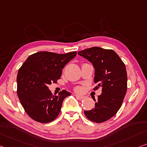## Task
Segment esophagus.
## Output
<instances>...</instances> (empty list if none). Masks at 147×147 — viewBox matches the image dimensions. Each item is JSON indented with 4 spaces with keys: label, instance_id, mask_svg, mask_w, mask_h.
I'll list each match as a JSON object with an SVG mask.
<instances>
[{
    "label": "esophagus",
    "instance_id": "obj_1",
    "mask_svg": "<svg viewBox=\"0 0 147 147\" xmlns=\"http://www.w3.org/2000/svg\"><path fill=\"white\" fill-rule=\"evenodd\" d=\"M75 96H76V97L77 98H78V99H80V100L84 99V98H85L84 96H80V95H77V94H76Z\"/></svg>",
    "mask_w": 147,
    "mask_h": 147
}]
</instances>
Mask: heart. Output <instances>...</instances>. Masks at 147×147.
Returning a JSON list of instances; mask_svg holds the SVG:
<instances>
[{
  "label": "heart",
  "instance_id": "1",
  "mask_svg": "<svg viewBox=\"0 0 147 147\" xmlns=\"http://www.w3.org/2000/svg\"><path fill=\"white\" fill-rule=\"evenodd\" d=\"M75 90H76V92H79V91H80V88H79V87H77V88H76Z\"/></svg>",
  "mask_w": 147,
  "mask_h": 147
}]
</instances>
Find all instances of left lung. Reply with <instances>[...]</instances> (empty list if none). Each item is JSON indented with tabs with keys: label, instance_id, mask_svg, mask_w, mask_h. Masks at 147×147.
<instances>
[{
	"label": "left lung",
	"instance_id": "1",
	"mask_svg": "<svg viewBox=\"0 0 147 147\" xmlns=\"http://www.w3.org/2000/svg\"><path fill=\"white\" fill-rule=\"evenodd\" d=\"M94 68V83L102 88L94 108L84 111L88 119L96 123L106 121L115 115L121 108L127 88L125 65L119 55L111 49L93 47L78 51ZM96 101L95 99H94Z\"/></svg>",
	"mask_w": 147,
	"mask_h": 147
}]
</instances>
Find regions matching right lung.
<instances>
[{"label": "right lung", "instance_id": "right-lung-1", "mask_svg": "<svg viewBox=\"0 0 147 147\" xmlns=\"http://www.w3.org/2000/svg\"><path fill=\"white\" fill-rule=\"evenodd\" d=\"M76 52L58 54L39 51L28 57L17 75V94L26 112L35 121L49 123L59 114L63 100L71 93L63 90L53 95L48 85L57 82L62 69Z\"/></svg>", "mask_w": 147, "mask_h": 147}]
</instances>
